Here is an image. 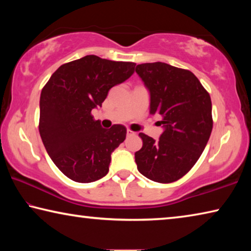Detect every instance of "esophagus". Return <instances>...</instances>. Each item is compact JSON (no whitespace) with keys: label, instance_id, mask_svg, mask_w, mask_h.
<instances>
[{"label":"esophagus","instance_id":"1","mask_svg":"<svg viewBox=\"0 0 251 251\" xmlns=\"http://www.w3.org/2000/svg\"><path fill=\"white\" fill-rule=\"evenodd\" d=\"M133 135H135L134 131H131V130H129V129H127V136H128V137H129V136H133Z\"/></svg>","mask_w":251,"mask_h":251}]
</instances>
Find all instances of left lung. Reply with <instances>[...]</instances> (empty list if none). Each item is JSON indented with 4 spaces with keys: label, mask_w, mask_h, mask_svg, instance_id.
Here are the masks:
<instances>
[{
    "label": "left lung",
    "mask_w": 251,
    "mask_h": 251,
    "mask_svg": "<svg viewBox=\"0 0 251 251\" xmlns=\"http://www.w3.org/2000/svg\"><path fill=\"white\" fill-rule=\"evenodd\" d=\"M135 71L150 92V114L161 117L164 128L157 141L139 133L137 169L151 180L176 181L196 164L210 137V96L190 71L161 62L139 64Z\"/></svg>",
    "instance_id": "obj_1"
}]
</instances>
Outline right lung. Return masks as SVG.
I'll return each mask as SVG.
<instances>
[{
  "instance_id": "obj_1",
  "label": "right lung",
  "mask_w": 251,
  "mask_h": 251,
  "mask_svg": "<svg viewBox=\"0 0 251 251\" xmlns=\"http://www.w3.org/2000/svg\"><path fill=\"white\" fill-rule=\"evenodd\" d=\"M135 65L86 55L59 66L42 90V142L70 179L92 182L108 173L110 155L125 141L126 128H103L91 113L101 106L110 88L134 74Z\"/></svg>"
}]
</instances>
